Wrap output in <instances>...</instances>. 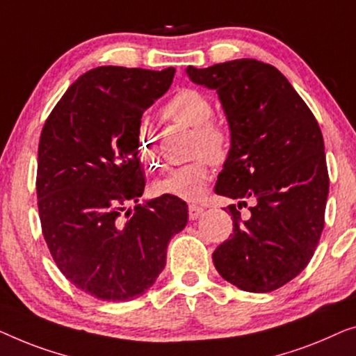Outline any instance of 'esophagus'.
I'll use <instances>...</instances> for the list:
<instances>
[{"label": "esophagus", "instance_id": "1", "mask_svg": "<svg viewBox=\"0 0 356 356\" xmlns=\"http://www.w3.org/2000/svg\"><path fill=\"white\" fill-rule=\"evenodd\" d=\"M203 214V208L202 207H197V204H190L188 207V218L195 221V219H198L200 216Z\"/></svg>", "mask_w": 356, "mask_h": 356}]
</instances>
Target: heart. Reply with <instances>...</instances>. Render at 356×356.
I'll return each mask as SVG.
<instances>
[{
	"label": "heart",
	"mask_w": 356,
	"mask_h": 356,
	"mask_svg": "<svg viewBox=\"0 0 356 356\" xmlns=\"http://www.w3.org/2000/svg\"><path fill=\"white\" fill-rule=\"evenodd\" d=\"M164 119L193 129V156L207 154L214 163H221L229 153V132L214 118V106L207 95L195 88H182L169 98L161 109ZM135 152L147 169L159 166L156 138L148 122H140L135 132ZM206 156V157H207ZM198 157L184 166L172 168L153 185L154 193L171 195L185 202H198L207 192L211 177V164Z\"/></svg>",
	"instance_id": "b5f03b06"
}]
</instances>
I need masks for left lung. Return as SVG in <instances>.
<instances>
[{
    "mask_svg": "<svg viewBox=\"0 0 356 356\" xmlns=\"http://www.w3.org/2000/svg\"><path fill=\"white\" fill-rule=\"evenodd\" d=\"M190 80L216 90L230 129V149L214 192L250 199V218L230 204L234 232L214 250L227 282L273 292L313 258L324 229L329 174L316 118L271 64L235 59L187 67Z\"/></svg>",
    "mask_w": 356,
    "mask_h": 356,
    "instance_id": "8db88e82",
    "label": "left lung"
}]
</instances>
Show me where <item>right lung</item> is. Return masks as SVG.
<instances>
[{"mask_svg":"<svg viewBox=\"0 0 356 356\" xmlns=\"http://www.w3.org/2000/svg\"><path fill=\"white\" fill-rule=\"evenodd\" d=\"M174 72L92 69L67 88L40 135L44 242L64 277L95 298L129 302L147 292L166 266L169 240L187 224V203L171 195L122 214L145 188L135 132Z\"/></svg>","mask_w":356,"mask_h":356,"instance_id":"right-lung-1","label":"right lung"}]
</instances>
